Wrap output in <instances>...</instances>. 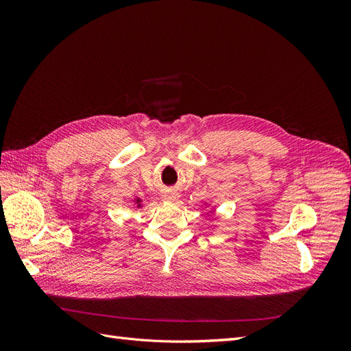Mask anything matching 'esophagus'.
Wrapping results in <instances>:
<instances>
[{
  "instance_id": "esophagus-1",
  "label": "esophagus",
  "mask_w": 351,
  "mask_h": 351,
  "mask_svg": "<svg viewBox=\"0 0 351 351\" xmlns=\"http://www.w3.org/2000/svg\"><path fill=\"white\" fill-rule=\"evenodd\" d=\"M164 200H168V202H177L180 195L176 192V190H167V192L162 195Z\"/></svg>"
}]
</instances>
